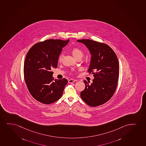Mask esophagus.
Segmentation results:
<instances>
[{"mask_svg": "<svg viewBox=\"0 0 146 146\" xmlns=\"http://www.w3.org/2000/svg\"><path fill=\"white\" fill-rule=\"evenodd\" d=\"M75 81H77V80H76L70 79L68 80V83H73V82Z\"/></svg>", "mask_w": 146, "mask_h": 146, "instance_id": "34e87169", "label": "esophagus"}]
</instances>
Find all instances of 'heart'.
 <instances>
[{
	"mask_svg": "<svg viewBox=\"0 0 146 146\" xmlns=\"http://www.w3.org/2000/svg\"><path fill=\"white\" fill-rule=\"evenodd\" d=\"M71 53H72V55L74 56L75 58L76 59L79 58H82L83 57L84 55L83 51H82V50L78 48V47H74L72 48L71 50ZM63 55L61 54L59 56L58 58V61L59 62H62L63 60Z\"/></svg>",
	"mask_w": 146,
	"mask_h": 146,
	"instance_id": "1",
	"label": "heart"
}]
</instances>
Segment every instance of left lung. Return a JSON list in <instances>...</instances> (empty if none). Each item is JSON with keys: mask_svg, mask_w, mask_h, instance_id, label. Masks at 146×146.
<instances>
[{"mask_svg": "<svg viewBox=\"0 0 146 146\" xmlns=\"http://www.w3.org/2000/svg\"><path fill=\"white\" fill-rule=\"evenodd\" d=\"M85 44L92 54L88 72L93 74V83L84 80L85 89L82 91V99L90 106L96 107L110 100L118 84L119 65L117 57L106 44L89 39L77 40Z\"/></svg>", "mask_w": 146, "mask_h": 146, "instance_id": "8db88e82", "label": "left lung"}]
</instances>
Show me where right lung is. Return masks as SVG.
I'll use <instances>...</instances> for the list:
<instances>
[{
	"instance_id": "obj_1",
	"label": "right lung",
	"mask_w": 146,
	"mask_h": 146,
	"mask_svg": "<svg viewBox=\"0 0 146 146\" xmlns=\"http://www.w3.org/2000/svg\"><path fill=\"white\" fill-rule=\"evenodd\" d=\"M69 40L49 39L35 44L25 58L24 74L29 91L35 100L46 104L60 98L68 81L54 79L52 68H57L58 58Z\"/></svg>"
}]
</instances>
